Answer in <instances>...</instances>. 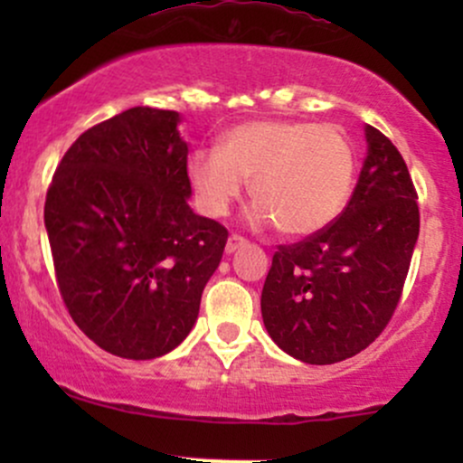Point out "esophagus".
I'll list each match as a JSON object with an SVG mask.
<instances>
[{
  "label": "esophagus",
  "mask_w": 463,
  "mask_h": 463,
  "mask_svg": "<svg viewBox=\"0 0 463 463\" xmlns=\"http://www.w3.org/2000/svg\"><path fill=\"white\" fill-rule=\"evenodd\" d=\"M246 243L248 241L241 235H231V237H228V241H226V254H232L235 250L246 246Z\"/></svg>",
  "instance_id": "esophagus-1"
}]
</instances>
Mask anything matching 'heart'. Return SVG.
Wrapping results in <instances>:
<instances>
[{
	"mask_svg": "<svg viewBox=\"0 0 463 463\" xmlns=\"http://www.w3.org/2000/svg\"><path fill=\"white\" fill-rule=\"evenodd\" d=\"M189 180L209 215L228 213L250 180L257 217L276 231L305 237L344 211L354 180V150L337 126L257 119L222 137L220 147L191 154Z\"/></svg>",
	"mask_w": 463,
	"mask_h": 463,
	"instance_id": "heart-1",
	"label": "heart"
}]
</instances>
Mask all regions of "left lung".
Wrapping results in <instances>:
<instances>
[{
    "label": "left lung",
    "instance_id": "8db88e82",
    "mask_svg": "<svg viewBox=\"0 0 463 463\" xmlns=\"http://www.w3.org/2000/svg\"><path fill=\"white\" fill-rule=\"evenodd\" d=\"M365 141L346 209L322 231L279 246L263 285L269 337L305 364L354 357L383 333L418 241V194L401 152L372 126Z\"/></svg>",
    "mask_w": 463,
    "mask_h": 463
}]
</instances>
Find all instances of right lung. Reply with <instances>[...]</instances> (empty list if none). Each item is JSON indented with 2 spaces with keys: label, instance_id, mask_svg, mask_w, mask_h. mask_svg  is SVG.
I'll return each mask as SVG.
<instances>
[{
  "label": "right lung",
  "instance_id": "add662e5",
  "mask_svg": "<svg viewBox=\"0 0 463 463\" xmlns=\"http://www.w3.org/2000/svg\"><path fill=\"white\" fill-rule=\"evenodd\" d=\"M176 110L135 106L93 126L45 198L58 291L106 353L154 359L187 337L228 231L191 211Z\"/></svg>",
  "mask_w": 463,
  "mask_h": 463
}]
</instances>
